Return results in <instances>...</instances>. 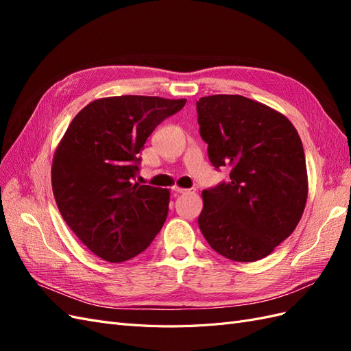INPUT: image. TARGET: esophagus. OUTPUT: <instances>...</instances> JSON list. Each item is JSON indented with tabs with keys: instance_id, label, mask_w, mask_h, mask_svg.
Returning <instances> with one entry per match:
<instances>
[{
	"instance_id": "1",
	"label": "esophagus",
	"mask_w": 351,
	"mask_h": 351,
	"mask_svg": "<svg viewBox=\"0 0 351 351\" xmlns=\"http://www.w3.org/2000/svg\"><path fill=\"white\" fill-rule=\"evenodd\" d=\"M173 192L180 193V195H184V193H196V189H183V187H178V186H173Z\"/></svg>"
}]
</instances>
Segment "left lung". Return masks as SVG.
Here are the masks:
<instances>
[{
    "instance_id": "8db88e82",
    "label": "left lung",
    "mask_w": 351,
    "mask_h": 351,
    "mask_svg": "<svg viewBox=\"0 0 351 351\" xmlns=\"http://www.w3.org/2000/svg\"><path fill=\"white\" fill-rule=\"evenodd\" d=\"M196 108L209 161L230 168L228 182L202 192V234L227 259H263L291 234L306 206L300 136L285 115L241 95L204 97Z\"/></svg>"
}]
</instances>
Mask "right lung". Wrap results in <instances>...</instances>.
Wrapping results in <instances>:
<instances>
[{"label":"right lung","instance_id":"add662e5","mask_svg":"<svg viewBox=\"0 0 351 351\" xmlns=\"http://www.w3.org/2000/svg\"><path fill=\"white\" fill-rule=\"evenodd\" d=\"M186 99L124 95L88 104L70 123L51 168L62 218L92 253L112 263L142 253L162 228L169 190L136 182L155 127Z\"/></svg>","mask_w":351,"mask_h":351}]
</instances>
